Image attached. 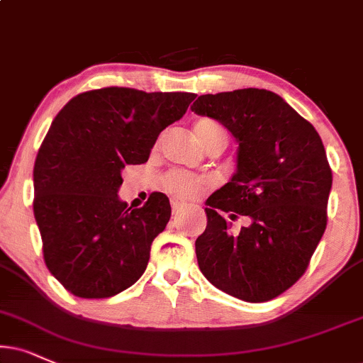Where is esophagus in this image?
I'll return each mask as SVG.
<instances>
[{"instance_id":"1","label":"esophagus","mask_w":363,"mask_h":363,"mask_svg":"<svg viewBox=\"0 0 363 363\" xmlns=\"http://www.w3.org/2000/svg\"><path fill=\"white\" fill-rule=\"evenodd\" d=\"M185 205H186L185 200L177 199V196H173V199H172V208H173V212H178V210H182L183 207H185Z\"/></svg>"}]
</instances>
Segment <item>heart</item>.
I'll use <instances>...</instances> for the list:
<instances>
[{
  "mask_svg": "<svg viewBox=\"0 0 363 363\" xmlns=\"http://www.w3.org/2000/svg\"><path fill=\"white\" fill-rule=\"evenodd\" d=\"M196 140L202 143L203 147H207L210 143H213L218 138H225V131L220 124L216 123L213 119L200 118L195 121L194 126ZM164 189L178 196H186V199H194V196L202 194V190L207 185L205 178L195 177V174L183 173V172H172L163 178Z\"/></svg>",
  "mask_w": 363,
  "mask_h": 363,
  "instance_id": "1",
  "label": "heart"
}]
</instances>
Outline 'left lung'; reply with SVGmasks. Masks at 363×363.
<instances>
[{"label":"left lung","mask_w":363,"mask_h":363,"mask_svg":"<svg viewBox=\"0 0 363 363\" xmlns=\"http://www.w3.org/2000/svg\"><path fill=\"white\" fill-rule=\"evenodd\" d=\"M191 111L218 121L239 145L235 173L205 202L200 271L230 296L269 301L305 274L326 229L332 169L323 143L266 89L205 94ZM239 216L240 230L231 225Z\"/></svg>","instance_id":"8db88e82"}]
</instances>
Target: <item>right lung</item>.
Returning a JSON list of instances; mask_svg holds the SVG:
<instances>
[{
	"instance_id": "right-lung-1",
	"label": "right lung",
	"mask_w": 363,
	"mask_h": 363,
	"mask_svg": "<svg viewBox=\"0 0 363 363\" xmlns=\"http://www.w3.org/2000/svg\"><path fill=\"white\" fill-rule=\"evenodd\" d=\"M195 97L106 87L75 96L52 121L35 160L33 213L48 271L75 296L111 298L143 276L172 207L158 191L128 207L121 172L146 163Z\"/></svg>"
}]
</instances>
